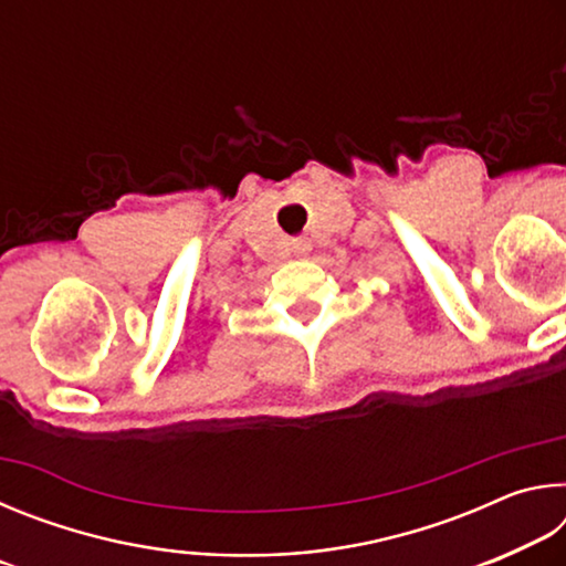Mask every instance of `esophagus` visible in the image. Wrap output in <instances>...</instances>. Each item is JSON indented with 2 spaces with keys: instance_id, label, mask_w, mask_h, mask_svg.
Segmentation results:
<instances>
[{
  "instance_id": "1",
  "label": "esophagus",
  "mask_w": 566,
  "mask_h": 566,
  "mask_svg": "<svg viewBox=\"0 0 566 566\" xmlns=\"http://www.w3.org/2000/svg\"><path fill=\"white\" fill-rule=\"evenodd\" d=\"M292 252L296 256H306L312 252V242L306 237H296V239H292Z\"/></svg>"
}]
</instances>
